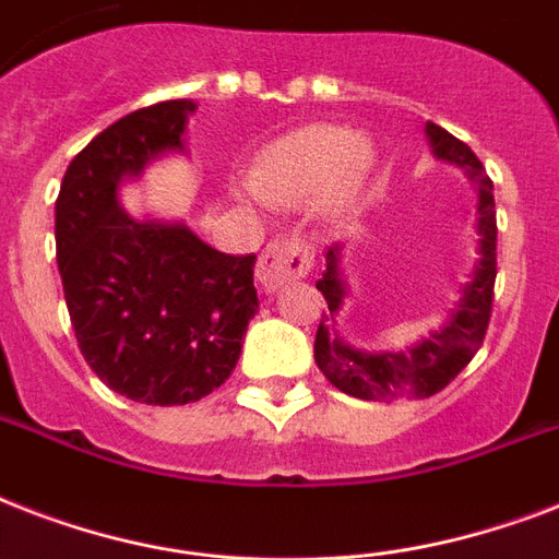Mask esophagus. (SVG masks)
<instances>
[{
	"mask_svg": "<svg viewBox=\"0 0 559 559\" xmlns=\"http://www.w3.org/2000/svg\"><path fill=\"white\" fill-rule=\"evenodd\" d=\"M313 270V243L305 237H278L258 258V281L266 293H278L289 281L305 278Z\"/></svg>",
	"mask_w": 559,
	"mask_h": 559,
	"instance_id": "34e87169",
	"label": "esophagus"
}]
</instances>
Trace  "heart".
I'll return each instance as SVG.
<instances>
[{
    "mask_svg": "<svg viewBox=\"0 0 559 559\" xmlns=\"http://www.w3.org/2000/svg\"><path fill=\"white\" fill-rule=\"evenodd\" d=\"M373 168V151L345 127L305 124L263 147L240 197L293 205L322 188L328 205H342L362 188Z\"/></svg>",
    "mask_w": 559,
    "mask_h": 559,
    "instance_id": "1",
    "label": "heart"
}]
</instances>
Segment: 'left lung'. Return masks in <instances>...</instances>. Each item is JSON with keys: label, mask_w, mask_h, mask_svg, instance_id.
<instances>
[{"label": "left lung", "mask_w": 559, "mask_h": 559, "mask_svg": "<svg viewBox=\"0 0 559 559\" xmlns=\"http://www.w3.org/2000/svg\"><path fill=\"white\" fill-rule=\"evenodd\" d=\"M426 135L438 159L452 162L467 170V177L478 186V263L473 278L464 284L459 307L452 310L441 331L429 333L415 348L408 350H382L366 354L345 345L331 331L333 319L340 313L345 298V281H342V246L333 243L328 249V270L316 281V289L322 293L331 313H322L319 331H316V366L340 391L359 400H397V397H432L447 389L476 350L485 342L490 313H493V284H496V202L493 182L485 174V165L469 151L467 144L447 133L443 127L426 124Z\"/></svg>", "instance_id": "8db88e82"}]
</instances>
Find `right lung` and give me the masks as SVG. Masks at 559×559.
I'll return each mask as SVG.
<instances>
[{"instance_id": "right-lung-1", "label": "right lung", "mask_w": 559, "mask_h": 559, "mask_svg": "<svg viewBox=\"0 0 559 559\" xmlns=\"http://www.w3.org/2000/svg\"><path fill=\"white\" fill-rule=\"evenodd\" d=\"M191 100L118 118L66 168L55 205L57 266L78 348L109 389L151 406H186L235 371L258 310L254 254L202 243L186 223L133 219L121 179L186 151Z\"/></svg>"}]
</instances>
